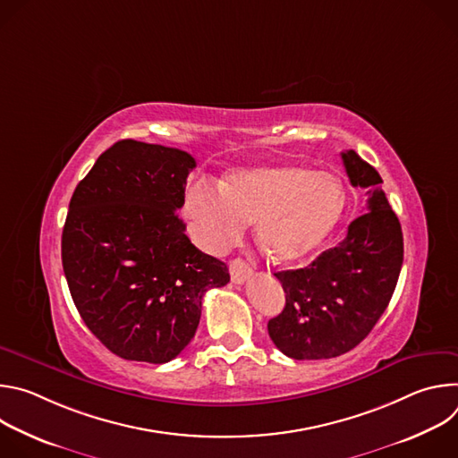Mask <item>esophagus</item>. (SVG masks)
Returning a JSON list of instances; mask_svg holds the SVG:
<instances>
[{"label":"esophagus","mask_w":458,"mask_h":458,"mask_svg":"<svg viewBox=\"0 0 458 458\" xmlns=\"http://www.w3.org/2000/svg\"><path fill=\"white\" fill-rule=\"evenodd\" d=\"M230 277H232V283L242 284L251 277V268L244 263L242 259H233L230 260Z\"/></svg>","instance_id":"1"}]
</instances>
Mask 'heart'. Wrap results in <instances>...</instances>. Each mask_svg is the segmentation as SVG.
<instances>
[{
    "label": "heart",
    "instance_id": "heart-1",
    "mask_svg": "<svg viewBox=\"0 0 458 458\" xmlns=\"http://www.w3.org/2000/svg\"><path fill=\"white\" fill-rule=\"evenodd\" d=\"M346 207V190L330 172L301 165L237 168L219 186L195 182L182 214L193 241L221 255L255 225V239L274 263L295 265L332 235Z\"/></svg>",
    "mask_w": 458,
    "mask_h": 458
}]
</instances>
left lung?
Wrapping results in <instances>:
<instances>
[{
    "mask_svg": "<svg viewBox=\"0 0 458 458\" xmlns=\"http://www.w3.org/2000/svg\"><path fill=\"white\" fill-rule=\"evenodd\" d=\"M341 156L350 182L368 188V212L306 268L276 274L286 304L268 320V334L295 360L339 357L362 343L387 308L403 268V228L378 172L355 150Z\"/></svg>",
    "mask_w": 458,
    "mask_h": 458,
    "instance_id": "1",
    "label": "left lung"
}]
</instances>
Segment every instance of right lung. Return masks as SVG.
<instances>
[{"label":"right lung","instance_id":"1","mask_svg":"<svg viewBox=\"0 0 458 458\" xmlns=\"http://www.w3.org/2000/svg\"><path fill=\"white\" fill-rule=\"evenodd\" d=\"M193 168L188 152L123 140L74 190L63 272L89 330L121 359H175L198 330L205 292L230 281L177 216Z\"/></svg>","mask_w":458,"mask_h":458}]
</instances>
